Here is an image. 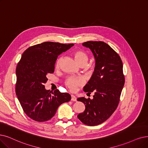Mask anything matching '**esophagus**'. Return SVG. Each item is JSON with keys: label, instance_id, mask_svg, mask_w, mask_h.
<instances>
[{"label": "esophagus", "instance_id": "esophagus-1", "mask_svg": "<svg viewBox=\"0 0 148 148\" xmlns=\"http://www.w3.org/2000/svg\"><path fill=\"white\" fill-rule=\"evenodd\" d=\"M71 100L73 101H76V98L75 95H71Z\"/></svg>", "mask_w": 148, "mask_h": 148}]
</instances>
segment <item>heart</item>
Returning <instances> with one entry per match:
<instances>
[{
    "mask_svg": "<svg viewBox=\"0 0 148 148\" xmlns=\"http://www.w3.org/2000/svg\"><path fill=\"white\" fill-rule=\"evenodd\" d=\"M73 56L75 58V60L76 61L79 66L82 64H84L86 66L88 60V57L87 54L86 52L81 51V50H78L76 51L74 53ZM60 59L57 61L56 67H58L59 65H60ZM82 84V80L81 78H75V77H69L68 78L66 81V86L69 88L70 91H75L78 87L81 86Z\"/></svg>",
    "mask_w": 148,
    "mask_h": 148,
    "instance_id": "heart-1",
    "label": "heart"
}]
</instances>
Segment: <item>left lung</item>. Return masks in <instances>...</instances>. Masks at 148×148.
<instances>
[{
  "instance_id": "1",
  "label": "left lung",
  "mask_w": 148,
  "mask_h": 148,
  "mask_svg": "<svg viewBox=\"0 0 148 148\" xmlns=\"http://www.w3.org/2000/svg\"><path fill=\"white\" fill-rule=\"evenodd\" d=\"M82 45L90 49L95 60L94 72L83 90L95 95L92 99H77L86 106L78 118L86 125L96 126L107 120L119 105L125 84L123 63L116 52L102 41H87Z\"/></svg>"
}]
</instances>
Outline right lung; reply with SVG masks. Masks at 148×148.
Listing matches in <instances>:
<instances>
[{
    "label": "right lung",
    "instance_id": "add662e5",
    "mask_svg": "<svg viewBox=\"0 0 148 148\" xmlns=\"http://www.w3.org/2000/svg\"><path fill=\"white\" fill-rule=\"evenodd\" d=\"M45 42L32 46L23 53L16 67V93L25 113L39 122L53 116L61 104L71 99L68 93L46 90L47 76L53 73L58 56L73 46Z\"/></svg>",
    "mask_w": 148,
    "mask_h": 148
}]
</instances>
